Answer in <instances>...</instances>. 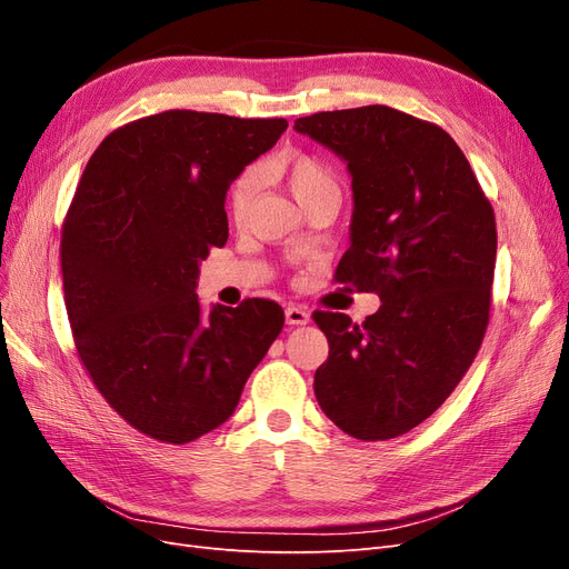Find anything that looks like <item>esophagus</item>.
<instances>
[{"label":"esophagus","instance_id":"1","mask_svg":"<svg viewBox=\"0 0 569 569\" xmlns=\"http://www.w3.org/2000/svg\"><path fill=\"white\" fill-rule=\"evenodd\" d=\"M284 320L291 327H299V325H306L308 320H311V313H308L306 308H301V306H289L284 311Z\"/></svg>","mask_w":569,"mask_h":569}]
</instances>
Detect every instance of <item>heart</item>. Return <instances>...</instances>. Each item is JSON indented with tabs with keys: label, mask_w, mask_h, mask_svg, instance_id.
<instances>
[{
	"label": "heart",
	"mask_w": 569,
	"mask_h": 569,
	"mask_svg": "<svg viewBox=\"0 0 569 569\" xmlns=\"http://www.w3.org/2000/svg\"><path fill=\"white\" fill-rule=\"evenodd\" d=\"M261 178L289 189V194L297 199V203L306 213L316 209V206H335L337 209L339 197H341V189L332 173V168L325 161H320L318 157H311V153H301V151L280 153V157L270 159L261 168ZM256 194H258L256 176L247 173L232 182L228 192L230 222H234V226H244L253 209Z\"/></svg>",
	"instance_id": "1"
}]
</instances>
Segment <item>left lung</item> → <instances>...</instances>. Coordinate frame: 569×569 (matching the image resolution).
I'll list each match as a JSON object with an SVG mask.
<instances>
[{
	"label": "left lung",
	"mask_w": 569,
	"mask_h": 569,
	"mask_svg": "<svg viewBox=\"0 0 569 569\" xmlns=\"http://www.w3.org/2000/svg\"><path fill=\"white\" fill-rule=\"evenodd\" d=\"M295 130L335 151L351 176V247L337 280L382 299L363 325L313 313L330 343L316 399L341 432L393 439L449 399L481 347L493 209L453 137L403 111H322L297 118Z\"/></svg>",
	"instance_id": "left-lung-1"
}]
</instances>
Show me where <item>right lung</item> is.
Segmentation results:
<instances>
[{"mask_svg":"<svg viewBox=\"0 0 569 569\" xmlns=\"http://www.w3.org/2000/svg\"><path fill=\"white\" fill-rule=\"evenodd\" d=\"M284 118L163 111L111 132L61 234L66 311L94 387L147 437L187 443L226 422L284 325L247 299L209 313L199 266L228 242L226 194Z\"/></svg>","mask_w":569,"mask_h":569,"instance_id":"obj_1","label":"right lung"}]
</instances>
